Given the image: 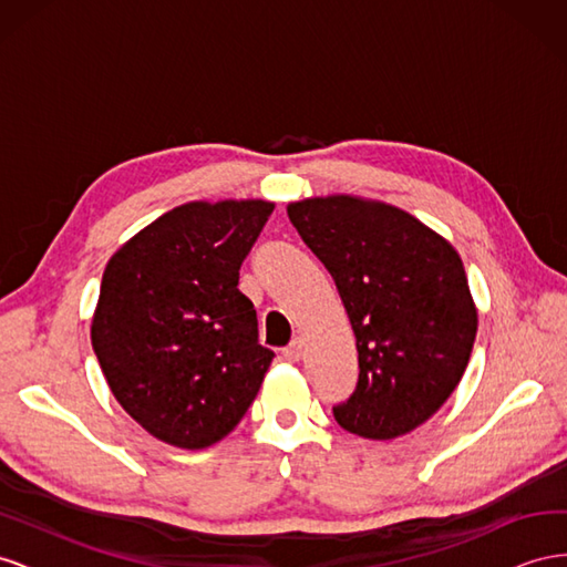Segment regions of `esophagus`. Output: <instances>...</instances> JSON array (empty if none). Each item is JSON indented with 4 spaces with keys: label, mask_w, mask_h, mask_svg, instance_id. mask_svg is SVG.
Masks as SVG:
<instances>
[{
    "label": "esophagus",
    "mask_w": 567,
    "mask_h": 567,
    "mask_svg": "<svg viewBox=\"0 0 567 567\" xmlns=\"http://www.w3.org/2000/svg\"><path fill=\"white\" fill-rule=\"evenodd\" d=\"M302 353H305V343H302L300 339H296L293 343L284 348V358H286L288 362H298V360L302 358Z\"/></svg>",
    "instance_id": "obj_1"
}]
</instances>
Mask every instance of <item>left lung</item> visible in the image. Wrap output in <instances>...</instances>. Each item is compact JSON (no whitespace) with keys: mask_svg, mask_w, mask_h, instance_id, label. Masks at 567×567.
Returning <instances> with one entry per match:
<instances>
[{"mask_svg":"<svg viewBox=\"0 0 567 567\" xmlns=\"http://www.w3.org/2000/svg\"><path fill=\"white\" fill-rule=\"evenodd\" d=\"M286 209L333 277L355 333L358 389L333 408L336 422L377 441L417 430L461 384L477 336L461 255L374 197L317 195Z\"/></svg>","mask_w":567,"mask_h":567,"instance_id":"left-lung-1","label":"left lung"}]
</instances>
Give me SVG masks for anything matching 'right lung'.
I'll use <instances>...</instances> for the list:
<instances>
[{
  "label": "right lung",
  "mask_w": 567,
  "mask_h": 567,
  "mask_svg": "<svg viewBox=\"0 0 567 567\" xmlns=\"http://www.w3.org/2000/svg\"><path fill=\"white\" fill-rule=\"evenodd\" d=\"M274 203L193 200L104 267L90 339L110 391L147 434L200 451L236 430L274 360L238 269Z\"/></svg>",
  "instance_id": "1"
}]
</instances>
